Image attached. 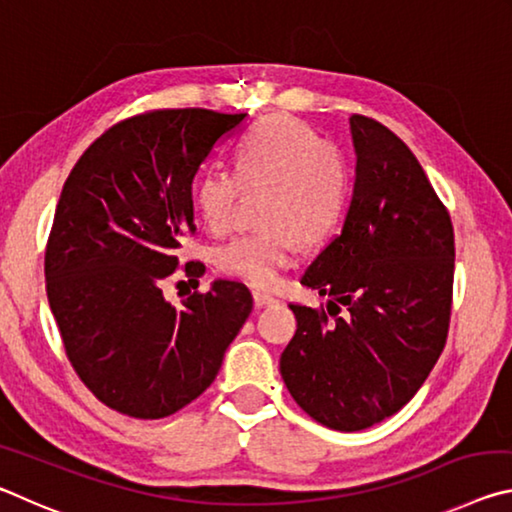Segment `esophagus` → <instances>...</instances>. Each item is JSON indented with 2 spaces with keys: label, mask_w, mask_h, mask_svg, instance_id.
I'll return each mask as SVG.
<instances>
[{
  "label": "esophagus",
  "mask_w": 512,
  "mask_h": 512,
  "mask_svg": "<svg viewBox=\"0 0 512 512\" xmlns=\"http://www.w3.org/2000/svg\"><path fill=\"white\" fill-rule=\"evenodd\" d=\"M253 302H255L257 309H262V307H268V305H275L277 298L268 296V293H262V291H253Z\"/></svg>",
  "instance_id": "esophagus-1"
}]
</instances>
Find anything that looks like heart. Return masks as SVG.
<instances>
[{
  "mask_svg": "<svg viewBox=\"0 0 512 512\" xmlns=\"http://www.w3.org/2000/svg\"><path fill=\"white\" fill-rule=\"evenodd\" d=\"M268 189L262 223L268 230L241 235L214 253L221 273L268 289L298 262L300 239L325 237L348 198V167L339 149L289 115H273L250 131L235 151V176L201 173L194 203L214 235L230 228L239 192Z\"/></svg>",
  "mask_w": 512,
  "mask_h": 512,
  "instance_id": "1",
  "label": "heart"
}]
</instances>
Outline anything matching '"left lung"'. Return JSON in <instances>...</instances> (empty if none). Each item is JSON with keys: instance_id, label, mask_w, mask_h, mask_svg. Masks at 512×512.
<instances>
[{"instance_id": "obj_1", "label": "left lung", "mask_w": 512, "mask_h": 512, "mask_svg": "<svg viewBox=\"0 0 512 512\" xmlns=\"http://www.w3.org/2000/svg\"><path fill=\"white\" fill-rule=\"evenodd\" d=\"M350 133L357 167L341 235L300 280L332 298L334 320L291 302L298 329L280 357L293 400L336 431L368 429L418 393L445 348L454 284L452 219L409 146L361 115Z\"/></svg>"}]
</instances>
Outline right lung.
Segmentation results:
<instances>
[{"mask_svg": "<svg viewBox=\"0 0 512 512\" xmlns=\"http://www.w3.org/2000/svg\"><path fill=\"white\" fill-rule=\"evenodd\" d=\"M244 115L155 110L108 128L65 180L45 280L65 352L99 400L158 420L196 400L253 311L239 282L214 280L173 307L162 287L196 230L192 183ZM203 264H185L201 277ZM198 287V282H196Z\"/></svg>", "mask_w": 512, "mask_h": 512, "instance_id": "add662e5", "label": "right lung"}]
</instances>
